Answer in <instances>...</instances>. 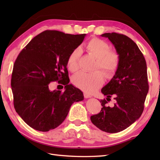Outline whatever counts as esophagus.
<instances>
[{"instance_id": "obj_1", "label": "esophagus", "mask_w": 160, "mask_h": 160, "mask_svg": "<svg viewBox=\"0 0 160 160\" xmlns=\"http://www.w3.org/2000/svg\"><path fill=\"white\" fill-rule=\"evenodd\" d=\"M84 96L85 98H91V96L89 94H88L87 93H84Z\"/></svg>"}]
</instances>
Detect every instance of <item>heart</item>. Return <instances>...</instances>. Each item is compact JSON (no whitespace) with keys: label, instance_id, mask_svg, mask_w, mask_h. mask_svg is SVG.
Returning <instances> with one entry per match:
<instances>
[{"label":"heart","instance_id":"obj_1","mask_svg":"<svg viewBox=\"0 0 160 160\" xmlns=\"http://www.w3.org/2000/svg\"><path fill=\"white\" fill-rule=\"evenodd\" d=\"M87 52L96 58L93 70L99 69L107 78H111L117 71L120 58L117 52L111 51L108 44L99 38H93L86 46ZM80 49H76L68 56L67 67L71 72L79 69ZM73 83L76 87L87 93H92L102 85L104 78L99 71L92 73L80 72L73 77Z\"/></svg>","mask_w":160,"mask_h":160}]
</instances>
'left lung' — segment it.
Masks as SVG:
<instances>
[{
	"label": "left lung",
	"instance_id": "obj_1",
	"mask_svg": "<svg viewBox=\"0 0 160 160\" xmlns=\"http://www.w3.org/2000/svg\"><path fill=\"white\" fill-rule=\"evenodd\" d=\"M120 58L117 71L110 82L101 90L106 100H101L102 108L91 116L92 123L100 130L115 133L124 130L140 118L148 92L147 62L133 40L117 33H105ZM111 96L116 103L109 107Z\"/></svg>",
	"mask_w": 160,
	"mask_h": 160
}]
</instances>
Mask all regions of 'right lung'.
<instances>
[{
  "instance_id": "right-lung-1",
  "label": "right lung",
  "mask_w": 160,
  "mask_h": 160,
  "mask_svg": "<svg viewBox=\"0 0 160 160\" xmlns=\"http://www.w3.org/2000/svg\"><path fill=\"white\" fill-rule=\"evenodd\" d=\"M85 36L47 30L35 36L17 57L11 80L13 105L35 130L56 128L65 120L72 104L84 100L82 91L69 84L67 61ZM53 81L64 85L65 91H50L48 84Z\"/></svg>"
}]
</instances>
